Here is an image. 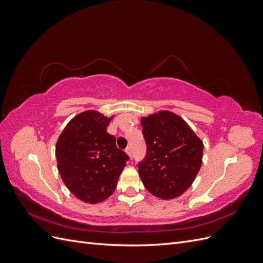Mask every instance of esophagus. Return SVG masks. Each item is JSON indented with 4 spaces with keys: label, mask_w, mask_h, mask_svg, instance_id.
<instances>
[{
    "label": "esophagus",
    "mask_w": 263,
    "mask_h": 263,
    "mask_svg": "<svg viewBox=\"0 0 263 263\" xmlns=\"http://www.w3.org/2000/svg\"><path fill=\"white\" fill-rule=\"evenodd\" d=\"M125 151H126V154L128 155V156H129V158L132 159V158H133V150H132V147H127Z\"/></svg>",
    "instance_id": "1"
}]
</instances>
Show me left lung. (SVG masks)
Masks as SVG:
<instances>
[{
	"instance_id": "obj_1",
	"label": "left lung",
	"mask_w": 263,
	"mask_h": 263,
	"mask_svg": "<svg viewBox=\"0 0 263 263\" xmlns=\"http://www.w3.org/2000/svg\"><path fill=\"white\" fill-rule=\"evenodd\" d=\"M147 155L138 173L149 192L162 200L182 195L192 185L203 159V141L170 110L140 118Z\"/></svg>"
}]
</instances>
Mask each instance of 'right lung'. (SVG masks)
Masks as SVG:
<instances>
[{"mask_svg": "<svg viewBox=\"0 0 263 263\" xmlns=\"http://www.w3.org/2000/svg\"><path fill=\"white\" fill-rule=\"evenodd\" d=\"M113 117L84 110L67 124L55 144L61 180L82 202L97 204L112 195L128 160L106 132Z\"/></svg>", "mask_w": 263, "mask_h": 263, "instance_id": "1", "label": "right lung"}]
</instances>
